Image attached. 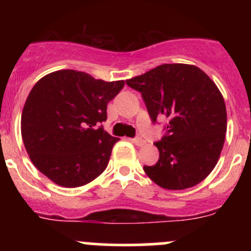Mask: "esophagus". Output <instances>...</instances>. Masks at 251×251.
I'll list each match as a JSON object with an SVG mask.
<instances>
[{
	"instance_id": "34e87169",
	"label": "esophagus",
	"mask_w": 251,
	"mask_h": 251,
	"mask_svg": "<svg viewBox=\"0 0 251 251\" xmlns=\"http://www.w3.org/2000/svg\"><path fill=\"white\" fill-rule=\"evenodd\" d=\"M131 142H132V143H135L136 146H144V144H146V141L143 140V138H141V137H135V138H131L130 140Z\"/></svg>"
}]
</instances>
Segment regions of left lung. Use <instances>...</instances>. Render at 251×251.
Returning <instances> with one entry per match:
<instances>
[{
  "instance_id": "left-lung-1",
  "label": "left lung",
  "mask_w": 251,
  "mask_h": 251,
  "mask_svg": "<svg viewBox=\"0 0 251 251\" xmlns=\"http://www.w3.org/2000/svg\"><path fill=\"white\" fill-rule=\"evenodd\" d=\"M141 92L153 123L165 119V135L155 142L159 160L144 173L166 189H186L201 182L216 165L227 130L224 97L194 65L161 64L126 80Z\"/></svg>"
}]
</instances>
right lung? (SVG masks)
<instances>
[{
  "label": "right lung",
  "mask_w": 251,
  "mask_h": 251,
  "mask_svg": "<svg viewBox=\"0 0 251 251\" xmlns=\"http://www.w3.org/2000/svg\"><path fill=\"white\" fill-rule=\"evenodd\" d=\"M124 81L58 70L36 82L22 114V137L32 164L50 181L80 187L107 169L114 144L100 124Z\"/></svg>",
  "instance_id": "add662e5"
}]
</instances>
